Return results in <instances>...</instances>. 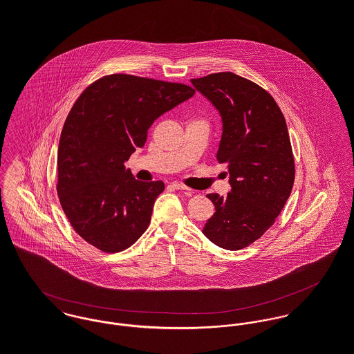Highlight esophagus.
Returning a JSON list of instances; mask_svg holds the SVG:
<instances>
[{
    "mask_svg": "<svg viewBox=\"0 0 354 354\" xmlns=\"http://www.w3.org/2000/svg\"><path fill=\"white\" fill-rule=\"evenodd\" d=\"M171 187H173V189H177V191H189L188 187H185V185H183L180 183H173Z\"/></svg>",
    "mask_w": 354,
    "mask_h": 354,
    "instance_id": "1",
    "label": "esophagus"
}]
</instances>
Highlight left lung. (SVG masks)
<instances>
[{
	"label": "left lung",
	"mask_w": 354,
	"mask_h": 354,
	"mask_svg": "<svg viewBox=\"0 0 354 354\" xmlns=\"http://www.w3.org/2000/svg\"><path fill=\"white\" fill-rule=\"evenodd\" d=\"M222 118L216 159L227 165L226 198L209 194L215 212L203 234L239 251L260 239L282 211L295 183V158L285 117L260 86L232 72L192 79Z\"/></svg>",
	"instance_id": "left-lung-1"
}]
</instances>
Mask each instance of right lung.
<instances>
[{
  "mask_svg": "<svg viewBox=\"0 0 354 354\" xmlns=\"http://www.w3.org/2000/svg\"><path fill=\"white\" fill-rule=\"evenodd\" d=\"M195 90L132 75L104 76L72 106L58 145L57 194L75 232L103 252L129 248L146 232L162 181L136 180L125 162L152 122Z\"/></svg>",
  "mask_w": 354,
  "mask_h": 354,
  "instance_id": "1",
  "label": "right lung"
}]
</instances>
